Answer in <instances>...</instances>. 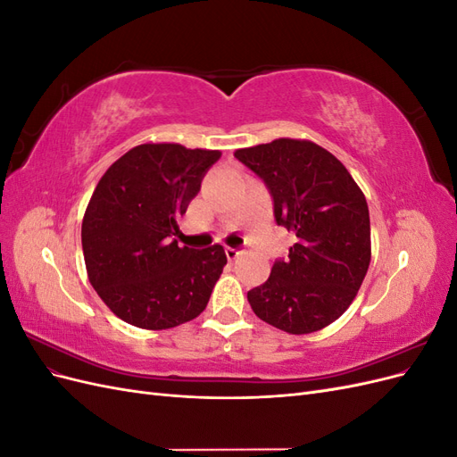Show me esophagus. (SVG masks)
<instances>
[{
    "instance_id": "obj_1",
    "label": "esophagus",
    "mask_w": 457,
    "mask_h": 457,
    "mask_svg": "<svg viewBox=\"0 0 457 457\" xmlns=\"http://www.w3.org/2000/svg\"><path fill=\"white\" fill-rule=\"evenodd\" d=\"M242 253H244V250H238V247H227V255H228L230 261L238 259Z\"/></svg>"
}]
</instances>
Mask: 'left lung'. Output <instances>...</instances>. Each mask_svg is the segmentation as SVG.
<instances>
[{
    "mask_svg": "<svg viewBox=\"0 0 457 457\" xmlns=\"http://www.w3.org/2000/svg\"><path fill=\"white\" fill-rule=\"evenodd\" d=\"M234 156L267 183L276 223L297 237L269 280L247 292L253 312L292 336L336 322L354 301L371 259L364 192L331 152L307 139L282 137Z\"/></svg>",
    "mask_w": 457,
    "mask_h": 457,
    "instance_id": "left-lung-1",
    "label": "left lung"
}]
</instances>
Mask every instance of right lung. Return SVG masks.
<instances>
[{"mask_svg":"<svg viewBox=\"0 0 457 457\" xmlns=\"http://www.w3.org/2000/svg\"><path fill=\"white\" fill-rule=\"evenodd\" d=\"M220 150L145 143L118 158L96 183L81 223L95 292L123 322L143 329L181 326L205 309L223 267V245H179L177 220L198 195Z\"/></svg>","mask_w":457,"mask_h":457,"instance_id":"obj_1","label":"right lung"}]
</instances>
